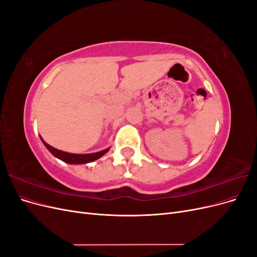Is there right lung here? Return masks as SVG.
<instances>
[{
	"mask_svg": "<svg viewBox=\"0 0 257 257\" xmlns=\"http://www.w3.org/2000/svg\"><path fill=\"white\" fill-rule=\"evenodd\" d=\"M43 143L46 146V148H47V149L54 155V157L62 160L63 162L68 163V164H85V163L93 162V161L99 159L100 157H103V155L108 151V149H106V150H103L100 152L91 153V154H73V153H68V152L58 150V149H56V148L49 146L47 143H45L44 141H43Z\"/></svg>",
	"mask_w": 257,
	"mask_h": 257,
	"instance_id": "1",
	"label": "right lung"
}]
</instances>
